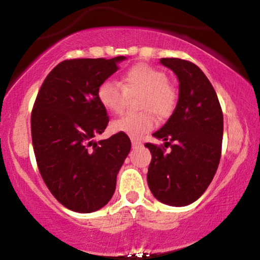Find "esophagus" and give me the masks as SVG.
I'll return each mask as SVG.
<instances>
[{
    "instance_id": "1",
    "label": "esophagus",
    "mask_w": 260,
    "mask_h": 260,
    "mask_svg": "<svg viewBox=\"0 0 260 260\" xmlns=\"http://www.w3.org/2000/svg\"><path fill=\"white\" fill-rule=\"evenodd\" d=\"M131 142H133V147H137V146H141V143L140 141H137V140H131Z\"/></svg>"
}]
</instances>
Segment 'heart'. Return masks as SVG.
I'll return each instance as SVG.
<instances>
[{"label": "heart", "instance_id": "heart-1", "mask_svg": "<svg viewBox=\"0 0 260 260\" xmlns=\"http://www.w3.org/2000/svg\"><path fill=\"white\" fill-rule=\"evenodd\" d=\"M143 92L140 107L143 112H126L112 122L114 133L129 135L140 138L155 127V118L150 111L157 116H167L174 109L175 94L168 85L167 75L148 64H136L122 76L119 83L106 80L98 88V99L107 111L119 113L126 105L127 94Z\"/></svg>", "mask_w": 260, "mask_h": 260}]
</instances>
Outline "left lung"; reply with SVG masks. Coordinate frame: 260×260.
<instances>
[{
	"mask_svg": "<svg viewBox=\"0 0 260 260\" xmlns=\"http://www.w3.org/2000/svg\"><path fill=\"white\" fill-rule=\"evenodd\" d=\"M160 62L178 76L179 99L167 123L153 134L165 146L146 143L151 153L147 181L157 201L185 207L204 193L216 173L223 114L214 87L196 64L180 58Z\"/></svg>",
	"mask_w": 260,
	"mask_h": 260,
	"instance_id": "left-lung-1",
	"label": "left lung"
}]
</instances>
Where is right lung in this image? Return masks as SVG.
Listing matches in <instances>:
<instances>
[{
  "label": "right lung",
  "instance_id": "right-lung-1",
  "mask_svg": "<svg viewBox=\"0 0 260 260\" xmlns=\"http://www.w3.org/2000/svg\"><path fill=\"white\" fill-rule=\"evenodd\" d=\"M123 59L124 56L63 60L44 80L33 105L37 165L53 197L69 210L87 214L109 203L130 151L125 134L93 141L109 124L98 88Z\"/></svg>",
  "mask_w": 260,
  "mask_h": 260
}]
</instances>
